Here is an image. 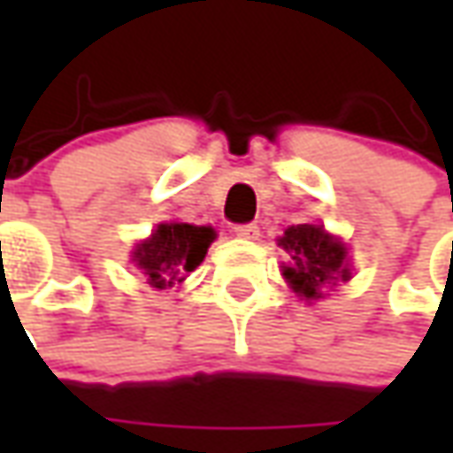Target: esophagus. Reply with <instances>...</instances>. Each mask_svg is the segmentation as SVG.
<instances>
[{"label": "esophagus", "instance_id": "34e87169", "mask_svg": "<svg viewBox=\"0 0 453 453\" xmlns=\"http://www.w3.org/2000/svg\"><path fill=\"white\" fill-rule=\"evenodd\" d=\"M234 234L242 239H257L259 236V226L257 224H236Z\"/></svg>", "mask_w": 453, "mask_h": 453}]
</instances>
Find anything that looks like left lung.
I'll list each match as a JSON object with an SVG mask.
<instances>
[{
  "mask_svg": "<svg viewBox=\"0 0 453 453\" xmlns=\"http://www.w3.org/2000/svg\"><path fill=\"white\" fill-rule=\"evenodd\" d=\"M280 247L288 250L292 265L285 267V280L292 289L304 297H320V288L330 280H348V252L338 239L315 224L289 226L280 239Z\"/></svg>",
  "mask_w": 453,
  "mask_h": 453,
  "instance_id": "left-lung-1",
  "label": "left lung"
}]
</instances>
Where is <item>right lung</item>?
Instances as JSON below:
<instances>
[{
    "label": "right lung",
    "instance_id": "add662e5",
    "mask_svg": "<svg viewBox=\"0 0 453 453\" xmlns=\"http://www.w3.org/2000/svg\"><path fill=\"white\" fill-rule=\"evenodd\" d=\"M214 236L217 234L211 226L161 224L149 242L138 244L133 257L150 288H173L176 282H181L186 272H194L203 262Z\"/></svg>",
    "mask_w": 453,
    "mask_h": 453
}]
</instances>
